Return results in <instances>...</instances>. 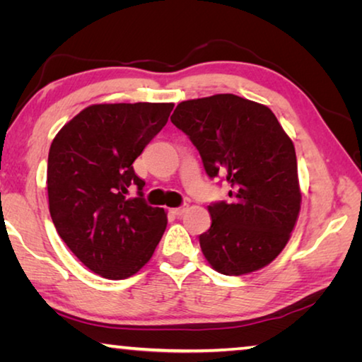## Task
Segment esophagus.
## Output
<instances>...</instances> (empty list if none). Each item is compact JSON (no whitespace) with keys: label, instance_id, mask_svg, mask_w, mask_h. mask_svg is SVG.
Listing matches in <instances>:
<instances>
[{"label":"esophagus","instance_id":"obj_1","mask_svg":"<svg viewBox=\"0 0 362 362\" xmlns=\"http://www.w3.org/2000/svg\"><path fill=\"white\" fill-rule=\"evenodd\" d=\"M187 211H188V204H182L180 207H175V209H173V214H175L177 217H182Z\"/></svg>","mask_w":362,"mask_h":362}]
</instances>
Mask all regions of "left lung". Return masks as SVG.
Masks as SVG:
<instances>
[{"label": "left lung", "mask_w": 362, "mask_h": 362, "mask_svg": "<svg viewBox=\"0 0 362 362\" xmlns=\"http://www.w3.org/2000/svg\"><path fill=\"white\" fill-rule=\"evenodd\" d=\"M170 121L199 151L206 174L222 175L228 201L209 206L199 246L216 272L241 276L267 267L289 241L300 212L292 140L265 105L233 94L185 100Z\"/></svg>", "instance_id": "1"}]
</instances>
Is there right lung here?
<instances>
[{
    "instance_id": "right-lung-1",
    "label": "right lung",
    "mask_w": 362,
    "mask_h": 362,
    "mask_svg": "<svg viewBox=\"0 0 362 362\" xmlns=\"http://www.w3.org/2000/svg\"><path fill=\"white\" fill-rule=\"evenodd\" d=\"M174 103H100L79 112L52 140L49 212L59 236L90 272L107 279L136 274L168 225L145 203L132 163L166 126ZM132 187L137 197H129Z\"/></svg>"
}]
</instances>
